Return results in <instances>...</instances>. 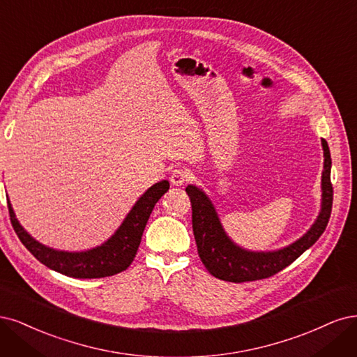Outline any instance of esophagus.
I'll use <instances>...</instances> for the list:
<instances>
[{"mask_svg": "<svg viewBox=\"0 0 357 357\" xmlns=\"http://www.w3.org/2000/svg\"><path fill=\"white\" fill-rule=\"evenodd\" d=\"M188 179H190V174H188L187 169L178 167V169H175V170H172V174H170V182L174 183L175 187L183 185V183H185Z\"/></svg>", "mask_w": 357, "mask_h": 357, "instance_id": "esophagus-1", "label": "esophagus"}]
</instances>
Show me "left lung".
Listing matches in <instances>:
<instances>
[{
    "label": "left lung",
    "instance_id": "1",
    "mask_svg": "<svg viewBox=\"0 0 357 357\" xmlns=\"http://www.w3.org/2000/svg\"><path fill=\"white\" fill-rule=\"evenodd\" d=\"M321 145H324L325 166L324 175H321L324 200H321L320 215L307 234L296 240L291 246L280 250L257 254V252L240 249L224 233L213 206L204 192L194 185H188L185 188L191 200L192 231L195 243H197L199 257L203 266L215 278L234 283L268 279L287 266H291L298 257L303 255L324 234L331 218L333 188L331 183L332 160L329 146L325 139H321Z\"/></svg>",
    "mask_w": 357,
    "mask_h": 357
}]
</instances>
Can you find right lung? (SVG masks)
I'll return each mask as SVG.
<instances>
[{
  "label": "right lung",
  "instance_id": "add662e5",
  "mask_svg": "<svg viewBox=\"0 0 357 357\" xmlns=\"http://www.w3.org/2000/svg\"><path fill=\"white\" fill-rule=\"evenodd\" d=\"M167 190V181H162L153 185L136 202L128 218L117 229V233L107 243L87 252H61L45 248L20 227L13 209H11V204L8 202L7 204L10 221L19 240L45 267L75 279H100L128 270L136 257L148 218L151 215L155 203L162 199V195Z\"/></svg>",
  "mask_w": 357,
  "mask_h": 357
}]
</instances>
